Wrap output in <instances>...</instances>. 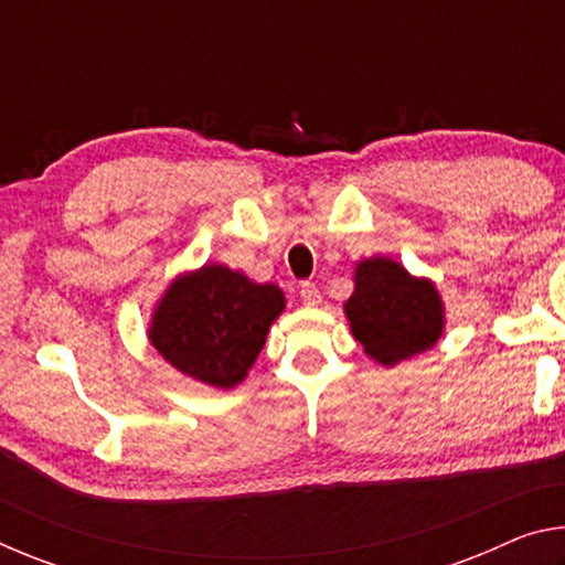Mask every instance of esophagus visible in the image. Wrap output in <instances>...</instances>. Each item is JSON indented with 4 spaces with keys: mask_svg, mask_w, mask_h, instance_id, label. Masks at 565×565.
<instances>
[{
    "mask_svg": "<svg viewBox=\"0 0 565 565\" xmlns=\"http://www.w3.org/2000/svg\"><path fill=\"white\" fill-rule=\"evenodd\" d=\"M299 294H301V301H303L306 306H319V303H321V291H319L317 284L303 281Z\"/></svg>",
    "mask_w": 565,
    "mask_h": 565,
    "instance_id": "34e87169",
    "label": "esophagus"
}]
</instances>
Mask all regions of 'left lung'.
Returning <instances> with one entry per match:
<instances>
[{
  "instance_id": "1",
  "label": "left lung",
  "mask_w": 565,
  "mask_h": 565,
  "mask_svg": "<svg viewBox=\"0 0 565 565\" xmlns=\"http://www.w3.org/2000/svg\"><path fill=\"white\" fill-rule=\"evenodd\" d=\"M353 284L343 311L353 339L374 361L396 366L441 339L444 301L434 281L416 279L388 256H371L356 266Z\"/></svg>"
}]
</instances>
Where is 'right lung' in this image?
<instances>
[{
	"label": "right lung",
	"instance_id": "right-lung-1",
	"mask_svg": "<svg viewBox=\"0 0 565 565\" xmlns=\"http://www.w3.org/2000/svg\"><path fill=\"white\" fill-rule=\"evenodd\" d=\"M281 311L279 286L204 264L169 284L151 317L149 341L181 374L234 388L254 366Z\"/></svg>",
	"mask_w": 565,
	"mask_h": 565
}]
</instances>
